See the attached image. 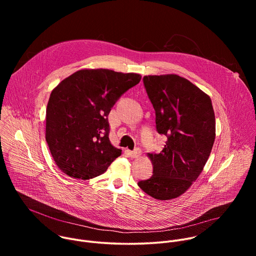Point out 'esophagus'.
<instances>
[{
  "instance_id": "obj_1",
  "label": "esophagus",
  "mask_w": 256,
  "mask_h": 256,
  "mask_svg": "<svg viewBox=\"0 0 256 256\" xmlns=\"http://www.w3.org/2000/svg\"><path fill=\"white\" fill-rule=\"evenodd\" d=\"M140 153H142L140 150L138 148H136L134 151L130 152V158H138L140 156Z\"/></svg>"
}]
</instances>
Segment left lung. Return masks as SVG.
Listing matches in <instances>:
<instances>
[{"label":"left lung","mask_w":256,"mask_h":256,"mask_svg":"<svg viewBox=\"0 0 256 256\" xmlns=\"http://www.w3.org/2000/svg\"><path fill=\"white\" fill-rule=\"evenodd\" d=\"M142 82L155 109L156 130L167 142L161 153L149 154L153 175L138 186L167 200L186 192L202 171L214 142V114L210 98L184 78L144 76Z\"/></svg>","instance_id":"left-lung-1"}]
</instances>
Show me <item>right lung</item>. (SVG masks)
<instances>
[{
	"mask_svg": "<svg viewBox=\"0 0 256 256\" xmlns=\"http://www.w3.org/2000/svg\"><path fill=\"white\" fill-rule=\"evenodd\" d=\"M140 78L105 68L81 70L52 90L46 107V138L64 173L90 179L104 173L120 156L122 150L108 138V114Z\"/></svg>",
	"mask_w": 256,
	"mask_h": 256,
	"instance_id": "add662e5",
	"label": "right lung"
}]
</instances>
